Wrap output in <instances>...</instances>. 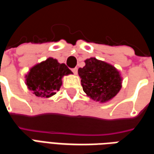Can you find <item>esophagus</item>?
Here are the masks:
<instances>
[{"mask_svg": "<svg viewBox=\"0 0 154 154\" xmlns=\"http://www.w3.org/2000/svg\"><path fill=\"white\" fill-rule=\"evenodd\" d=\"M72 72H73L75 75H77V67L72 68Z\"/></svg>", "mask_w": 154, "mask_h": 154, "instance_id": "esophagus-1", "label": "esophagus"}]
</instances>
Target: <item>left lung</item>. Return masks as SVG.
I'll use <instances>...</instances> for the list:
<instances>
[{
  "instance_id": "left-lung-1",
  "label": "left lung",
  "mask_w": 154,
  "mask_h": 154,
  "mask_svg": "<svg viewBox=\"0 0 154 154\" xmlns=\"http://www.w3.org/2000/svg\"><path fill=\"white\" fill-rule=\"evenodd\" d=\"M78 69L85 93L92 100L106 102L116 97L122 87V78L112 65L91 57Z\"/></svg>"
}]
</instances>
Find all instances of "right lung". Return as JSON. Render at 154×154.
<instances>
[{
	"label": "right lung",
	"mask_w": 154,
	"mask_h": 154,
	"mask_svg": "<svg viewBox=\"0 0 154 154\" xmlns=\"http://www.w3.org/2000/svg\"><path fill=\"white\" fill-rule=\"evenodd\" d=\"M72 73L64 63L49 57L36 64L26 75V85L38 97H50L59 91L63 76Z\"/></svg>",
	"instance_id": "right-lung-1"
}]
</instances>
